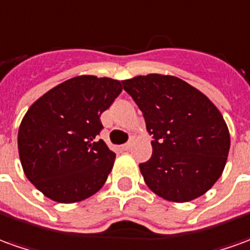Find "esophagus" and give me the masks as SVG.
Returning a JSON list of instances; mask_svg holds the SVG:
<instances>
[{
	"label": "esophagus",
	"mask_w": 250,
	"mask_h": 250,
	"mask_svg": "<svg viewBox=\"0 0 250 250\" xmlns=\"http://www.w3.org/2000/svg\"><path fill=\"white\" fill-rule=\"evenodd\" d=\"M131 146H132V144L131 142H127V144H125V145H123V150H130V149H131Z\"/></svg>",
	"instance_id": "1"
}]
</instances>
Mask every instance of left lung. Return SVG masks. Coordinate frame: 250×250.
Listing matches in <instances>:
<instances>
[{
    "instance_id": "1",
    "label": "left lung",
    "mask_w": 250,
    "mask_h": 250,
    "mask_svg": "<svg viewBox=\"0 0 250 250\" xmlns=\"http://www.w3.org/2000/svg\"><path fill=\"white\" fill-rule=\"evenodd\" d=\"M122 83L153 135L152 157L139 164L147 188L172 203L205 194L230 150L229 127L215 104L176 76L149 74Z\"/></svg>"
}]
</instances>
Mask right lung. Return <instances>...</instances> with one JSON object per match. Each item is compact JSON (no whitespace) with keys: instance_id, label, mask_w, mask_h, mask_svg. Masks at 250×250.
I'll use <instances>...</instances> for the list:
<instances>
[{"instance_id":"1","label":"right lung","mask_w":250,"mask_h":250,"mask_svg":"<svg viewBox=\"0 0 250 250\" xmlns=\"http://www.w3.org/2000/svg\"><path fill=\"white\" fill-rule=\"evenodd\" d=\"M122 90L116 79L75 76L28 108L19 127V156L27 179L43 196L72 204L103 188L116 154L97 139L100 116Z\"/></svg>"}]
</instances>
